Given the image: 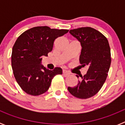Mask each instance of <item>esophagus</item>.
Instances as JSON below:
<instances>
[{"label": "esophagus", "instance_id": "34e87169", "mask_svg": "<svg viewBox=\"0 0 125 125\" xmlns=\"http://www.w3.org/2000/svg\"><path fill=\"white\" fill-rule=\"evenodd\" d=\"M62 74L65 76V77H67V76H69L70 75V73L69 72H68L67 71L63 70L62 71Z\"/></svg>", "mask_w": 125, "mask_h": 125}]
</instances>
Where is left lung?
Wrapping results in <instances>:
<instances>
[{
	"label": "left lung",
	"instance_id": "obj_1",
	"mask_svg": "<svg viewBox=\"0 0 125 125\" xmlns=\"http://www.w3.org/2000/svg\"><path fill=\"white\" fill-rule=\"evenodd\" d=\"M69 33L80 42L79 62L83 67L88 66V70L76 86L68 89L76 98L87 99L95 95L106 79L111 61L110 45L103 34L91 27L70 30Z\"/></svg>",
	"mask_w": 125,
	"mask_h": 125
}]
</instances>
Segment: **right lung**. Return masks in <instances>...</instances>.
<instances>
[{
	"label": "right lung",
	"mask_w": 125,
	"mask_h": 125,
	"mask_svg": "<svg viewBox=\"0 0 125 125\" xmlns=\"http://www.w3.org/2000/svg\"><path fill=\"white\" fill-rule=\"evenodd\" d=\"M69 30L38 26L27 30L17 38L11 56L12 68L17 83L26 93L38 96L48 90L52 79L62 70H49L41 64L42 57L52 51L55 39Z\"/></svg>",
	"instance_id": "1"
}]
</instances>
